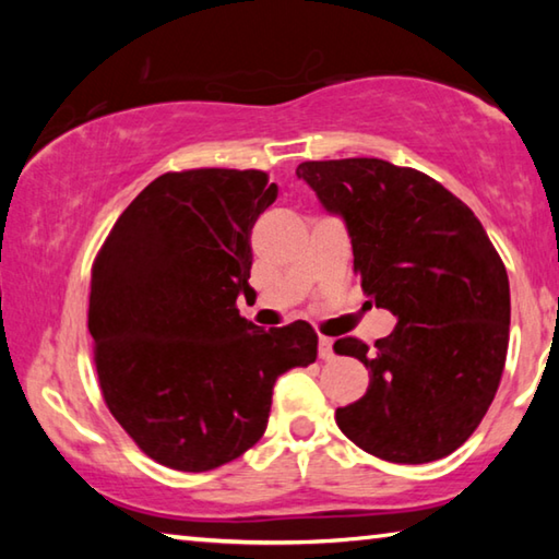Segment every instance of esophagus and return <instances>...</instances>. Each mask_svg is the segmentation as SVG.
Returning <instances> with one entry per match:
<instances>
[{"label":"esophagus","instance_id":"34e87169","mask_svg":"<svg viewBox=\"0 0 559 559\" xmlns=\"http://www.w3.org/2000/svg\"><path fill=\"white\" fill-rule=\"evenodd\" d=\"M318 355H320V359H333L335 357V353H333V337H325V335H320V340H318Z\"/></svg>","mask_w":559,"mask_h":559}]
</instances>
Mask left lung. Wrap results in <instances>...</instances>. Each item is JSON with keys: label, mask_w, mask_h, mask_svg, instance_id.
<instances>
[{"label": "left lung", "mask_w": 559, "mask_h": 559, "mask_svg": "<svg viewBox=\"0 0 559 559\" xmlns=\"http://www.w3.org/2000/svg\"><path fill=\"white\" fill-rule=\"evenodd\" d=\"M296 175L345 219L365 296L396 316L370 347L335 340L370 372L335 421L390 463H429L478 429L498 392L510 335V286L484 224L437 179L377 157L300 163Z\"/></svg>", "instance_id": "left-lung-1"}]
</instances>
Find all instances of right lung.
Masks as SVG:
<instances>
[{
	"instance_id": "add662e5",
	"label": "right lung",
	"mask_w": 559,
	"mask_h": 559,
	"mask_svg": "<svg viewBox=\"0 0 559 559\" xmlns=\"http://www.w3.org/2000/svg\"><path fill=\"white\" fill-rule=\"evenodd\" d=\"M263 169L200 167L150 182L91 271L88 330L103 402L135 447L202 473L266 431L283 372L318 357L306 320L261 330L239 316L251 229L276 202Z\"/></svg>"
}]
</instances>
